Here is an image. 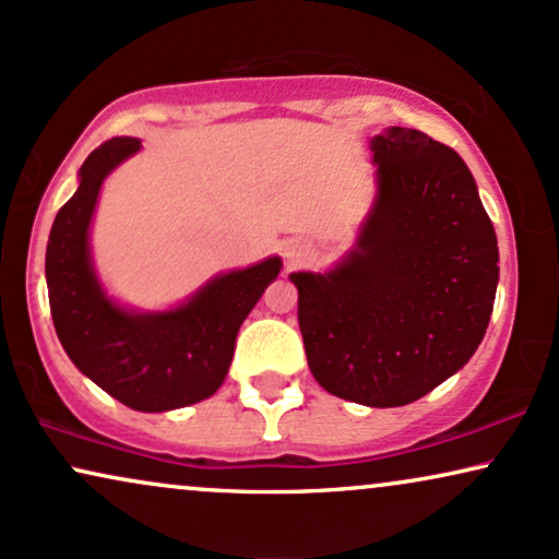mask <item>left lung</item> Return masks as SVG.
I'll return each mask as SVG.
<instances>
[{
  "mask_svg": "<svg viewBox=\"0 0 559 559\" xmlns=\"http://www.w3.org/2000/svg\"><path fill=\"white\" fill-rule=\"evenodd\" d=\"M378 202L357 250L326 275L292 273L314 378L334 396L404 406L471 360L498 284V242L452 147L391 128L373 143Z\"/></svg>",
  "mask_w": 559,
  "mask_h": 559,
  "instance_id": "obj_1",
  "label": "left lung"
}]
</instances>
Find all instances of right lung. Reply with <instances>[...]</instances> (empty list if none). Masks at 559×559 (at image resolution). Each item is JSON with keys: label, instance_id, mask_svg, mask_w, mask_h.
<instances>
[{"label": "right lung", "instance_id": "right-lung-1", "mask_svg": "<svg viewBox=\"0 0 559 559\" xmlns=\"http://www.w3.org/2000/svg\"><path fill=\"white\" fill-rule=\"evenodd\" d=\"M140 147L111 138L81 166L79 191L56 214L46 278L56 334L81 373L138 412H168L210 399L225 381L235 337L281 260L219 275L189 304L163 314H130L96 284L86 233L104 176Z\"/></svg>", "mask_w": 559, "mask_h": 559}]
</instances>
